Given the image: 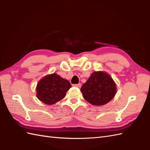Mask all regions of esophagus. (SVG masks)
<instances>
[{
    "instance_id": "esophagus-1",
    "label": "esophagus",
    "mask_w": 150,
    "mask_h": 150,
    "mask_svg": "<svg viewBox=\"0 0 150 150\" xmlns=\"http://www.w3.org/2000/svg\"><path fill=\"white\" fill-rule=\"evenodd\" d=\"M73 86L77 87V88H81V83H77V84H74Z\"/></svg>"
}]
</instances>
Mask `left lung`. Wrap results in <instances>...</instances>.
Listing matches in <instances>:
<instances>
[{
  "instance_id": "left-lung-1",
  "label": "left lung",
  "mask_w": 150,
  "mask_h": 150,
  "mask_svg": "<svg viewBox=\"0 0 150 150\" xmlns=\"http://www.w3.org/2000/svg\"><path fill=\"white\" fill-rule=\"evenodd\" d=\"M81 91L83 98L94 105H103L116 95V86L112 79L103 71L94 72L82 85Z\"/></svg>"
}]
</instances>
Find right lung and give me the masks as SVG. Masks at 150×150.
Here are the masks:
<instances>
[{"mask_svg": "<svg viewBox=\"0 0 150 150\" xmlns=\"http://www.w3.org/2000/svg\"><path fill=\"white\" fill-rule=\"evenodd\" d=\"M71 87L68 81L56 74L48 75L38 82L37 97L44 103L52 105L63 98Z\"/></svg>", "mask_w": 150, "mask_h": 150, "instance_id": "add662e5", "label": "right lung"}]
</instances>
